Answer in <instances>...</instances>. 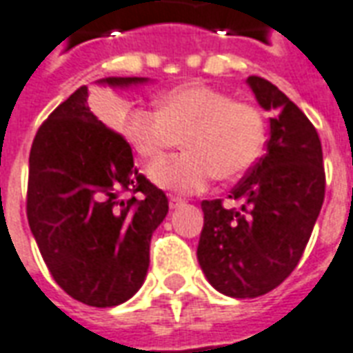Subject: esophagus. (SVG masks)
<instances>
[{
  "instance_id": "34e87169",
  "label": "esophagus",
  "mask_w": 353,
  "mask_h": 353,
  "mask_svg": "<svg viewBox=\"0 0 353 353\" xmlns=\"http://www.w3.org/2000/svg\"><path fill=\"white\" fill-rule=\"evenodd\" d=\"M168 204H170V208H172V210H176V208L183 206L185 200H183V199H179V196H170V199H168Z\"/></svg>"
}]
</instances>
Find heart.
I'll return each mask as SVG.
<instances>
[{"mask_svg": "<svg viewBox=\"0 0 353 353\" xmlns=\"http://www.w3.org/2000/svg\"><path fill=\"white\" fill-rule=\"evenodd\" d=\"M117 124L132 149L151 164L183 139V154L151 170L154 183L179 192L199 191L215 176H242L257 161L265 143L259 109L204 85L162 94L157 111L126 109Z\"/></svg>", "mask_w": 353, "mask_h": 353, "instance_id": "heart-1", "label": "heart"}]
</instances>
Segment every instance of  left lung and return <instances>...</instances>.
<instances>
[{
    "label": "left lung",
    "mask_w": 353,
    "mask_h": 353,
    "mask_svg": "<svg viewBox=\"0 0 353 353\" xmlns=\"http://www.w3.org/2000/svg\"><path fill=\"white\" fill-rule=\"evenodd\" d=\"M259 105L272 111L266 153L248 170L229 199L204 200L196 255L219 293L253 299L278 288L295 270L325 196L321 141L314 124L270 81L252 75Z\"/></svg>",
    "instance_id": "8db88e82"
}]
</instances>
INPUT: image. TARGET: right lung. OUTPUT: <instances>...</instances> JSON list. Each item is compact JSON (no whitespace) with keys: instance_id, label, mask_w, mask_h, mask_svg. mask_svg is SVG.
Masks as SVG:
<instances>
[{"instance_id":"obj_1","label":"right lung","mask_w":353,"mask_h":353,"mask_svg":"<svg viewBox=\"0 0 353 353\" xmlns=\"http://www.w3.org/2000/svg\"><path fill=\"white\" fill-rule=\"evenodd\" d=\"M100 83L130 87L147 79ZM87 100L88 87L77 88L35 134L26 214L58 285L79 303L108 308L141 288L168 199L139 174L128 141L98 121Z\"/></svg>"}]
</instances>
